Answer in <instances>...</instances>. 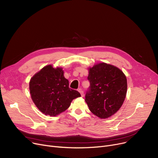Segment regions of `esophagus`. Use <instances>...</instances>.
I'll use <instances>...</instances> for the list:
<instances>
[{
	"instance_id": "esophagus-1",
	"label": "esophagus",
	"mask_w": 158,
	"mask_h": 158,
	"mask_svg": "<svg viewBox=\"0 0 158 158\" xmlns=\"http://www.w3.org/2000/svg\"><path fill=\"white\" fill-rule=\"evenodd\" d=\"M78 91H79V92L81 94V95L82 97H83V96H84V92L82 90V89H81V88H79V89H78Z\"/></svg>"
}]
</instances>
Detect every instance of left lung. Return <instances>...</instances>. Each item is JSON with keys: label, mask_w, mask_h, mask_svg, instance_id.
<instances>
[{"label": "left lung", "mask_w": 158, "mask_h": 158, "mask_svg": "<svg viewBox=\"0 0 158 158\" xmlns=\"http://www.w3.org/2000/svg\"><path fill=\"white\" fill-rule=\"evenodd\" d=\"M90 86L85 101L90 111L101 118L117 113L122 106L127 94V79L116 66L101 63L88 69Z\"/></svg>", "instance_id": "left-lung-1"}]
</instances>
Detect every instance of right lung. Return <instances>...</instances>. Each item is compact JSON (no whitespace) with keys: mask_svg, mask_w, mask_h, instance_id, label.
<instances>
[{"mask_svg":"<svg viewBox=\"0 0 158 158\" xmlns=\"http://www.w3.org/2000/svg\"><path fill=\"white\" fill-rule=\"evenodd\" d=\"M31 98L38 110L51 117L67 110L72 100L81 97L77 90L69 88L61 68L45 66L29 82Z\"/></svg>","mask_w":158,"mask_h":158,"instance_id":"1","label":"right lung"}]
</instances>
